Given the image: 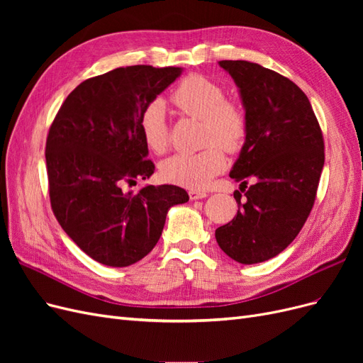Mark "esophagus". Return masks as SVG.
Returning <instances> with one entry per match:
<instances>
[{"label": "esophagus", "mask_w": 363, "mask_h": 363, "mask_svg": "<svg viewBox=\"0 0 363 363\" xmlns=\"http://www.w3.org/2000/svg\"><path fill=\"white\" fill-rule=\"evenodd\" d=\"M208 194L203 191H189V199L191 200H203Z\"/></svg>", "instance_id": "esophagus-1"}]
</instances>
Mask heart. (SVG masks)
<instances>
[{"label": "heart", "mask_w": 363, "mask_h": 363, "mask_svg": "<svg viewBox=\"0 0 363 363\" xmlns=\"http://www.w3.org/2000/svg\"><path fill=\"white\" fill-rule=\"evenodd\" d=\"M172 103L179 111L195 119H201V151L182 152L160 163L162 177L192 191L204 189L215 175L225 168V151L235 152L244 145L247 118L235 101L224 100V87L204 75L192 74L179 83L172 92ZM139 130L145 145L156 155H163L169 145L167 108L163 101L155 100L145 106L139 118ZM219 145L222 146L218 147Z\"/></svg>", "instance_id": "1"}]
</instances>
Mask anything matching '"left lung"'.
<instances>
[{"mask_svg":"<svg viewBox=\"0 0 363 363\" xmlns=\"http://www.w3.org/2000/svg\"><path fill=\"white\" fill-rule=\"evenodd\" d=\"M235 80L247 118V136L230 177L247 201L216 228L228 257L252 265L286 248L309 216L324 167V139L309 98L286 77L247 60H221ZM238 192V191H236Z\"/></svg>","mask_w":363,"mask_h":363,"instance_id":"1","label":"left lung"}]
</instances>
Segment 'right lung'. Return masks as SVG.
I'll return each instance as SVG.
<instances>
[{
    "label": "right lung",
    "mask_w": 363,
    "mask_h": 363,
    "mask_svg": "<svg viewBox=\"0 0 363 363\" xmlns=\"http://www.w3.org/2000/svg\"><path fill=\"white\" fill-rule=\"evenodd\" d=\"M182 71L135 65L92 77L68 95L50 127L52 212L65 233L103 265L121 268L144 259L160 239L169 208L189 200L174 184L127 191L155 172L140 113Z\"/></svg>",
    "instance_id": "obj_1"
}]
</instances>
